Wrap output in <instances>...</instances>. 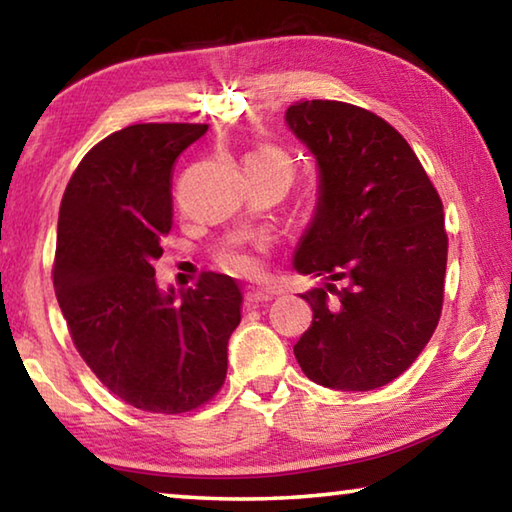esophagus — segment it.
Segmentation results:
<instances>
[{"label": "esophagus", "mask_w": 512, "mask_h": 512, "mask_svg": "<svg viewBox=\"0 0 512 512\" xmlns=\"http://www.w3.org/2000/svg\"><path fill=\"white\" fill-rule=\"evenodd\" d=\"M273 298V291L262 289V287H248L246 289V300L250 305H257V302H268Z\"/></svg>", "instance_id": "1"}]
</instances>
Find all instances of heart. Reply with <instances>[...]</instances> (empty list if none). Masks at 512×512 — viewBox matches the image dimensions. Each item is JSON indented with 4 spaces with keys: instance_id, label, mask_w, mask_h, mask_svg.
I'll list each match as a JSON object with an SVG mask.
<instances>
[{
    "instance_id": "1",
    "label": "heart",
    "mask_w": 512,
    "mask_h": 512,
    "mask_svg": "<svg viewBox=\"0 0 512 512\" xmlns=\"http://www.w3.org/2000/svg\"><path fill=\"white\" fill-rule=\"evenodd\" d=\"M246 162H268V164H280V167L291 169L287 158H284V155H282L280 151L271 149V146H262V149L250 151V153L246 155L244 164H246ZM223 266L230 268L232 273H241V275H248V273L255 271L253 257L246 255V253H230V255H225V257H223Z\"/></svg>"
}]
</instances>
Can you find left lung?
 I'll list each match as a JSON object with an SVG mask.
<instances>
[{
    "instance_id": "8db88e82",
    "label": "left lung",
    "mask_w": 512,
    "mask_h": 512,
    "mask_svg": "<svg viewBox=\"0 0 512 512\" xmlns=\"http://www.w3.org/2000/svg\"><path fill=\"white\" fill-rule=\"evenodd\" d=\"M284 119L318 164L316 212L293 266L325 277L300 296L314 320L293 354L320 386L372 391L418 359L440 320L443 203L409 142L375 112L314 99Z\"/></svg>"
}]
</instances>
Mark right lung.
<instances>
[{
	"instance_id": "obj_1",
	"label": "right lung",
	"mask_w": 512,
	"mask_h": 512,
	"mask_svg": "<svg viewBox=\"0 0 512 512\" xmlns=\"http://www.w3.org/2000/svg\"><path fill=\"white\" fill-rule=\"evenodd\" d=\"M207 124H135L85 153L58 214L54 289L76 350L110 393L149 413L198 409L221 391L241 291L221 273L162 291L173 162Z\"/></svg>"
}]
</instances>
